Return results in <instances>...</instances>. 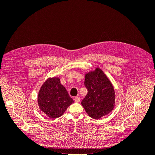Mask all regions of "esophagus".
Returning a JSON list of instances; mask_svg holds the SVG:
<instances>
[{
	"instance_id": "esophagus-1",
	"label": "esophagus",
	"mask_w": 155,
	"mask_h": 155,
	"mask_svg": "<svg viewBox=\"0 0 155 155\" xmlns=\"http://www.w3.org/2000/svg\"><path fill=\"white\" fill-rule=\"evenodd\" d=\"M74 101H76V102H77V103H79V101H80V98H79V97H78V96L75 97H74Z\"/></svg>"
}]
</instances>
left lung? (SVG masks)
<instances>
[{
	"label": "left lung",
	"mask_w": 155,
	"mask_h": 155,
	"mask_svg": "<svg viewBox=\"0 0 155 155\" xmlns=\"http://www.w3.org/2000/svg\"><path fill=\"white\" fill-rule=\"evenodd\" d=\"M85 85L88 93L81 104L89 116L97 120L112 111L115 106L114 88L101 69L97 67L87 72Z\"/></svg>",
	"instance_id": "1"
}]
</instances>
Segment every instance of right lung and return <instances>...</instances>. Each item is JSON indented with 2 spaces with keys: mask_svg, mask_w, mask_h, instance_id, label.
Returning a JSON list of instances; mask_svg holds the SVG:
<instances>
[{
  "mask_svg": "<svg viewBox=\"0 0 155 155\" xmlns=\"http://www.w3.org/2000/svg\"><path fill=\"white\" fill-rule=\"evenodd\" d=\"M74 103L59 77L49 78L42 85L37 96V104L42 112L50 118L61 116Z\"/></svg>",
  "mask_w": 155,
  "mask_h": 155,
  "instance_id": "obj_1",
  "label": "right lung"
}]
</instances>
